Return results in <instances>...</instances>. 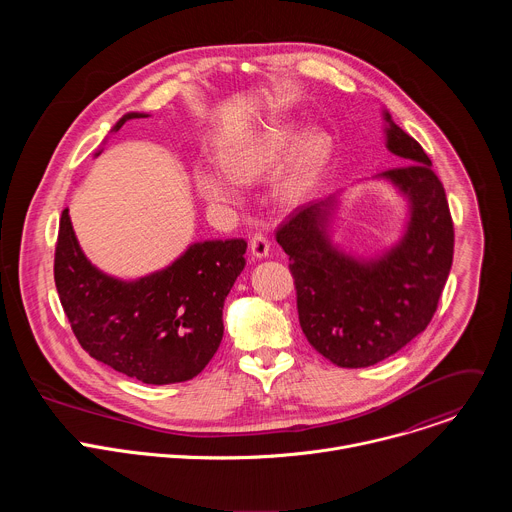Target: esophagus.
<instances>
[{
	"label": "esophagus",
	"instance_id": "34e87169",
	"mask_svg": "<svg viewBox=\"0 0 512 512\" xmlns=\"http://www.w3.org/2000/svg\"><path fill=\"white\" fill-rule=\"evenodd\" d=\"M249 247H251V253L255 257H259V259L267 257L269 255V239H267V235L261 233V231L253 233L251 239H249Z\"/></svg>",
	"mask_w": 512,
	"mask_h": 512
}]
</instances>
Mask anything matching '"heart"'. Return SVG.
<instances>
[{"mask_svg": "<svg viewBox=\"0 0 512 512\" xmlns=\"http://www.w3.org/2000/svg\"><path fill=\"white\" fill-rule=\"evenodd\" d=\"M294 129L287 125L265 127L259 133L245 135L221 150V168L198 166L194 182L198 192L214 204H235L241 200L239 184H251L265 178L287 148L294 143ZM330 154V143L322 133H308L296 145L285 168L275 182V194L283 202H298L314 186Z\"/></svg>", "mask_w": 512, "mask_h": 512, "instance_id": "b5f03b06", "label": "heart"}]
</instances>
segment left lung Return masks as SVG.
<instances>
[{"label":"left lung","instance_id":"obj_1","mask_svg":"<svg viewBox=\"0 0 512 512\" xmlns=\"http://www.w3.org/2000/svg\"><path fill=\"white\" fill-rule=\"evenodd\" d=\"M387 148L401 166L385 170L411 202L403 241L362 263L336 251L326 225L332 200L300 206L275 233L289 255L300 326L336 367L362 369L401 350L431 322L454 259V223L442 180L421 145L385 113Z\"/></svg>","mask_w":512,"mask_h":512}]
</instances>
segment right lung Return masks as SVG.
I'll return each mask as SVG.
<instances>
[{"mask_svg": "<svg viewBox=\"0 0 512 512\" xmlns=\"http://www.w3.org/2000/svg\"><path fill=\"white\" fill-rule=\"evenodd\" d=\"M137 117L145 115H123L113 131ZM245 251V239L194 243L168 269L119 281L87 261L64 208L54 283L72 332L95 360L148 385L184 383L223 340V306Z\"/></svg>", "mask_w": 512, "mask_h": 512, "instance_id": "obj_1", "label": "right lung"}]
</instances>
